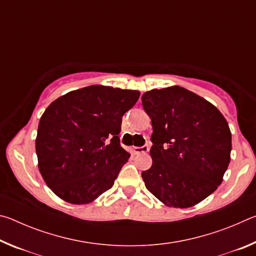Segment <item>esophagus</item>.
<instances>
[{
  "instance_id": "34e87169",
  "label": "esophagus",
  "mask_w": 256,
  "mask_h": 256,
  "mask_svg": "<svg viewBox=\"0 0 256 256\" xmlns=\"http://www.w3.org/2000/svg\"><path fill=\"white\" fill-rule=\"evenodd\" d=\"M133 152L136 154H144V152H148L149 151V146L148 144H144L142 146H133L132 148Z\"/></svg>"
}]
</instances>
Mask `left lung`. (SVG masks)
Here are the masks:
<instances>
[{"instance_id": "left-lung-1", "label": "left lung", "mask_w": 256, "mask_h": 256, "mask_svg": "<svg viewBox=\"0 0 256 256\" xmlns=\"http://www.w3.org/2000/svg\"><path fill=\"white\" fill-rule=\"evenodd\" d=\"M151 118L152 166L146 188L166 206L188 208L222 184L230 162L232 133L218 108L178 86L142 94Z\"/></svg>"}]
</instances>
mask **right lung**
<instances>
[{"label": "right lung", "mask_w": 256, "mask_h": 256, "mask_svg": "<svg viewBox=\"0 0 256 256\" xmlns=\"http://www.w3.org/2000/svg\"><path fill=\"white\" fill-rule=\"evenodd\" d=\"M140 92L89 86L46 108L38 125V167L48 188L73 204L94 201L114 185L130 154L120 144L122 116Z\"/></svg>", "instance_id": "obj_1"}]
</instances>
